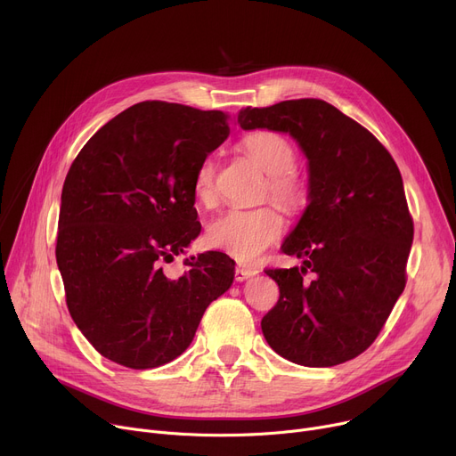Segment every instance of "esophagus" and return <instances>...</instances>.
I'll return each mask as SVG.
<instances>
[{"label": "esophagus", "mask_w": 456, "mask_h": 456, "mask_svg": "<svg viewBox=\"0 0 456 456\" xmlns=\"http://www.w3.org/2000/svg\"><path fill=\"white\" fill-rule=\"evenodd\" d=\"M256 273H258V272L253 270V268L238 266V268L234 270V279H236L238 282H242V281H246V279H249V277H253V275H256Z\"/></svg>", "instance_id": "esophagus-1"}]
</instances>
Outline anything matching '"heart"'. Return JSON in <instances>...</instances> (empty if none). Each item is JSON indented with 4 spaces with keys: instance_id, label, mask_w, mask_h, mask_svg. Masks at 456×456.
Masks as SVG:
<instances>
[{
    "instance_id": "obj_1",
    "label": "heart",
    "mask_w": 456,
    "mask_h": 456,
    "mask_svg": "<svg viewBox=\"0 0 456 456\" xmlns=\"http://www.w3.org/2000/svg\"><path fill=\"white\" fill-rule=\"evenodd\" d=\"M242 150L265 170L268 194L286 210H301L308 201L306 181L294 170L296 153L282 134L258 129L244 136ZM216 164L210 157L198 166L194 196L200 203L214 201ZM284 232V220L273 207L231 208L214 218L207 227V244L220 249L238 262H253L262 251L273 246Z\"/></svg>"
}]
</instances>
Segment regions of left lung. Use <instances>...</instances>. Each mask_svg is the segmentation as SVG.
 <instances>
[{
	"label": "left lung",
	"instance_id": "left-lung-1",
	"mask_svg": "<svg viewBox=\"0 0 456 456\" xmlns=\"http://www.w3.org/2000/svg\"><path fill=\"white\" fill-rule=\"evenodd\" d=\"M238 122L290 133L308 159V205L281 248L303 265L266 270L279 301L262 318L265 338L301 366L347 362L375 342L406 284L414 224L399 167L366 127L323 100L248 107Z\"/></svg>",
	"mask_w": 456,
	"mask_h": 456
}]
</instances>
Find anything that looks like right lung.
<instances>
[{"label":"right lung","instance_id":"right-lung-1","mask_svg":"<svg viewBox=\"0 0 456 456\" xmlns=\"http://www.w3.org/2000/svg\"><path fill=\"white\" fill-rule=\"evenodd\" d=\"M229 124L222 110L142 102L105 124L69 166L55 248L66 305L95 351L119 366L172 362L232 284L234 260L218 251L186 258L177 279L160 268L201 232L196 172Z\"/></svg>","mask_w":456,"mask_h":456}]
</instances>
